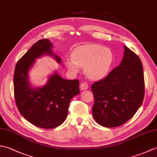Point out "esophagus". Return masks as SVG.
<instances>
[{"label":"esophagus","mask_w":157,"mask_h":157,"mask_svg":"<svg viewBox=\"0 0 157 157\" xmlns=\"http://www.w3.org/2000/svg\"><path fill=\"white\" fill-rule=\"evenodd\" d=\"M79 87H80V89L82 90H84L88 89V85L87 83L83 82V83H82V84H80V86H79Z\"/></svg>","instance_id":"1"}]
</instances>
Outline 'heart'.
Instances as JSON below:
<instances>
[{
  "label": "heart",
  "instance_id": "obj_1",
  "mask_svg": "<svg viewBox=\"0 0 157 157\" xmlns=\"http://www.w3.org/2000/svg\"><path fill=\"white\" fill-rule=\"evenodd\" d=\"M113 61V55L109 48L98 44H86L73 50L71 56L66 58L65 63L66 67L73 73L84 66L86 75L98 79L107 74Z\"/></svg>",
  "mask_w": 157,
  "mask_h": 157
}]
</instances>
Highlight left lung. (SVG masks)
Wrapping results in <instances>:
<instances>
[{"instance_id": "8db88e82", "label": "left lung", "mask_w": 157, "mask_h": 157, "mask_svg": "<svg viewBox=\"0 0 157 157\" xmlns=\"http://www.w3.org/2000/svg\"><path fill=\"white\" fill-rule=\"evenodd\" d=\"M124 56L119 66L105 78L94 82L92 115L98 124L115 128L134 117L144 97L142 63L134 52L124 46Z\"/></svg>"}]
</instances>
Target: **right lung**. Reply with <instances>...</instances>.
Returning a JSON list of instances; mask_svg holds the SVG:
<instances>
[{
  "mask_svg": "<svg viewBox=\"0 0 157 157\" xmlns=\"http://www.w3.org/2000/svg\"><path fill=\"white\" fill-rule=\"evenodd\" d=\"M52 43L48 39L36 42L17 63L13 76L14 96L19 111L27 121L36 127L51 129L64 122L68 114L70 101L79 93L78 79L67 80L55 73L44 87L33 89L28 82L29 67L42 55L54 56Z\"/></svg>",
  "mask_w": 157,
  "mask_h": 157,
  "instance_id": "obj_1",
  "label": "right lung"
}]
</instances>
